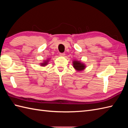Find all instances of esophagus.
<instances>
[{"label": "esophagus", "mask_w": 128, "mask_h": 128, "mask_svg": "<svg viewBox=\"0 0 128 128\" xmlns=\"http://www.w3.org/2000/svg\"><path fill=\"white\" fill-rule=\"evenodd\" d=\"M59 54H60V56H65V55H66V54H65L64 53H60Z\"/></svg>", "instance_id": "esophagus-1"}]
</instances>
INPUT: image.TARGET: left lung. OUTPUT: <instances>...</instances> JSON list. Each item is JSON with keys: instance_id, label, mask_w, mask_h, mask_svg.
Instances as JSON below:
<instances>
[{"instance_id": "1", "label": "left lung", "mask_w": 128, "mask_h": 128, "mask_svg": "<svg viewBox=\"0 0 128 128\" xmlns=\"http://www.w3.org/2000/svg\"><path fill=\"white\" fill-rule=\"evenodd\" d=\"M73 66L74 68L78 70V71H81L85 69V66L82 62H81L79 61L75 60L73 62Z\"/></svg>"}]
</instances>
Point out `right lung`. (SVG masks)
<instances>
[{"label": "right lung", "instance_id": "add662e5", "mask_svg": "<svg viewBox=\"0 0 128 128\" xmlns=\"http://www.w3.org/2000/svg\"><path fill=\"white\" fill-rule=\"evenodd\" d=\"M48 61H46V62H43V63H42L41 64V66H46V65L47 64V63H48Z\"/></svg>", "mask_w": 128, "mask_h": 128}]
</instances>
